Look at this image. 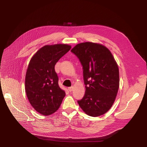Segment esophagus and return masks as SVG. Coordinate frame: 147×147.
<instances>
[{
	"label": "esophagus",
	"mask_w": 147,
	"mask_h": 147,
	"mask_svg": "<svg viewBox=\"0 0 147 147\" xmlns=\"http://www.w3.org/2000/svg\"><path fill=\"white\" fill-rule=\"evenodd\" d=\"M73 89H74V87L73 86H71V87L68 88V90H69V92H72L73 91Z\"/></svg>",
	"instance_id": "esophagus-1"
}]
</instances>
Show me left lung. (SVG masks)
<instances>
[{
  "mask_svg": "<svg viewBox=\"0 0 147 147\" xmlns=\"http://www.w3.org/2000/svg\"><path fill=\"white\" fill-rule=\"evenodd\" d=\"M71 52L83 67L85 93L78 100L89 116L104 115L112 107L119 88V70L112 53L100 44L84 42L77 44Z\"/></svg>",
  "mask_w": 147,
  "mask_h": 147,
  "instance_id": "1",
  "label": "left lung"
}]
</instances>
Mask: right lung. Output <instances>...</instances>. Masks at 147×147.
I'll return each instance as SVG.
<instances>
[{"instance_id": "right-lung-1", "label": "right lung", "mask_w": 147, "mask_h": 147, "mask_svg": "<svg viewBox=\"0 0 147 147\" xmlns=\"http://www.w3.org/2000/svg\"><path fill=\"white\" fill-rule=\"evenodd\" d=\"M70 48L65 44L45 45L29 62L25 78L26 95L31 105L42 115L56 112L65 96L59 86L55 65Z\"/></svg>"}]
</instances>
